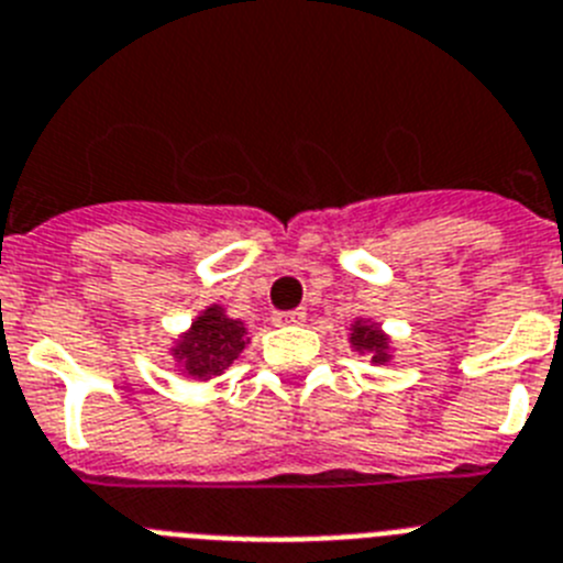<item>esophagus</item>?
<instances>
[{
	"label": "esophagus",
	"instance_id": "obj_1",
	"mask_svg": "<svg viewBox=\"0 0 563 563\" xmlns=\"http://www.w3.org/2000/svg\"><path fill=\"white\" fill-rule=\"evenodd\" d=\"M302 319H306V311L297 308V311H277L275 317H272V322H275V325H300Z\"/></svg>",
	"mask_w": 563,
	"mask_h": 563
}]
</instances>
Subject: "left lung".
<instances>
[{
  "instance_id": "1",
  "label": "left lung",
  "mask_w": 563,
  "mask_h": 563,
  "mask_svg": "<svg viewBox=\"0 0 563 563\" xmlns=\"http://www.w3.org/2000/svg\"><path fill=\"white\" fill-rule=\"evenodd\" d=\"M351 347L356 353H367L373 364H387L393 358V342L382 325L369 319H356L351 325Z\"/></svg>"
}]
</instances>
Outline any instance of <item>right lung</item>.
Returning a JSON list of instances; mask_svg holds the SVG:
<instances>
[{
	"mask_svg": "<svg viewBox=\"0 0 563 563\" xmlns=\"http://www.w3.org/2000/svg\"><path fill=\"white\" fill-rule=\"evenodd\" d=\"M250 344V331L221 306H207L174 342L170 356L187 378L210 382L221 376Z\"/></svg>",
	"mask_w": 563,
	"mask_h": 563,
	"instance_id": "add662e5",
	"label": "right lung"
}]
</instances>
